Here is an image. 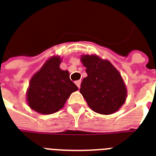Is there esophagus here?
Masks as SVG:
<instances>
[{
  "instance_id": "esophagus-1",
  "label": "esophagus",
  "mask_w": 156,
  "mask_h": 156,
  "mask_svg": "<svg viewBox=\"0 0 156 156\" xmlns=\"http://www.w3.org/2000/svg\"><path fill=\"white\" fill-rule=\"evenodd\" d=\"M75 83H76V85L78 86V88H80V85H81V80H78V81L75 82Z\"/></svg>"
}]
</instances>
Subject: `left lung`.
Returning <instances> with one entry per match:
<instances>
[{"label": "left lung", "mask_w": 156, "mask_h": 156, "mask_svg": "<svg viewBox=\"0 0 156 156\" xmlns=\"http://www.w3.org/2000/svg\"><path fill=\"white\" fill-rule=\"evenodd\" d=\"M88 76L83 79L80 93L89 108L101 115L115 113L124 105L127 90L117 69L97 55H83Z\"/></svg>", "instance_id": "left-lung-1"}]
</instances>
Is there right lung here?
<instances>
[{"instance_id": "right-lung-1", "label": "right lung", "mask_w": 156, "mask_h": 156, "mask_svg": "<svg viewBox=\"0 0 156 156\" xmlns=\"http://www.w3.org/2000/svg\"><path fill=\"white\" fill-rule=\"evenodd\" d=\"M61 58H49L30 80L27 100L30 108L41 115H51L64 106L72 93L78 88L68 71L59 68Z\"/></svg>"}]
</instances>
